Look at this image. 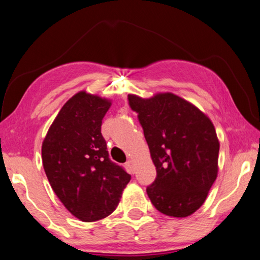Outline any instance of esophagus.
Instances as JSON below:
<instances>
[{
    "label": "esophagus",
    "instance_id": "1",
    "mask_svg": "<svg viewBox=\"0 0 260 260\" xmlns=\"http://www.w3.org/2000/svg\"><path fill=\"white\" fill-rule=\"evenodd\" d=\"M134 161L133 160H132V159H129L128 161H127L126 162V166L127 167H128V170L131 171V173H134Z\"/></svg>",
    "mask_w": 260,
    "mask_h": 260
}]
</instances>
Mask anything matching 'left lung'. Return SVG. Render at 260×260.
<instances>
[{"label": "left lung", "mask_w": 260, "mask_h": 260, "mask_svg": "<svg viewBox=\"0 0 260 260\" xmlns=\"http://www.w3.org/2000/svg\"><path fill=\"white\" fill-rule=\"evenodd\" d=\"M139 113L157 177L147 193L162 214L186 218L206 200L218 177L219 139L213 122L189 101L173 93L149 99L128 94Z\"/></svg>", "instance_id": "left-lung-1"}]
</instances>
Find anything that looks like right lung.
Wrapping results in <instances>:
<instances>
[{"label": "right lung", "instance_id": "1", "mask_svg": "<svg viewBox=\"0 0 260 260\" xmlns=\"http://www.w3.org/2000/svg\"><path fill=\"white\" fill-rule=\"evenodd\" d=\"M112 101L80 90L52 121L42 142V164L52 190L85 222L111 214L131 175L109 159L101 133Z\"/></svg>", "mask_w": 260, "mask_h": 260}]
</instances>
